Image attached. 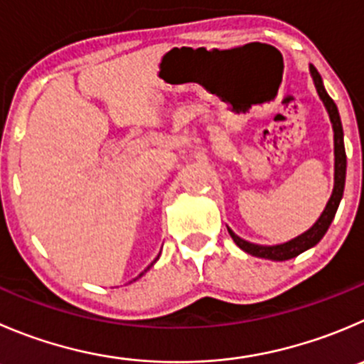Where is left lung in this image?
I'll list each match as a JSON object with an SVG mask.
<instances>
[{
    "instance_id": "left-lung-1",
    "label": "left lung",
    "mask_w": 364,
    "mask_h": 364,
    "mask_svg": "<svg viewBox=\"0 0 364 364\" xmlns=\"http://www.w3.org/2000/svg\"><path fill=\"white\" fill-rule=\"evenodd\" d=\"M309 73H311L313 83H315L316 92L318 97L322 100L323 107H326L327 114H329L331 124H333L334 132V186L333 193H331L329 200H327L326 208H323L322 215L318 217V220L304 231L302 235L295 236V238L288 240L284 243H277V245H259V243L247 242V240L240 238L231 228H228L229 235H231L232 242L243 250V252L250 254V256L256 257H264V259L272 261H287L291 257L299 256L304 250L315 247L320 240L323 238V235L329 229L331 222L334 220V215H336L338 206H340V200L343 197V188H345V174H347V154H345V146H343V128H341V119L340 112H338L336 103L329 97L326 87H323L322 76L318 74V70L313 65H309Z\"/></svg>"
}]
</instances>
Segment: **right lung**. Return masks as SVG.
<instances>
[{
  "label": "right lung",
  "mask_w": 364,
  "mask_h": 364,
  "mask_svg": "<svg viewBox=\"0 0 364 364\" xmlns=\"http://www.w3.org/2000/svg\"><path fill=\"white\" fill-rule=\"evenodd\" d=\"M158 257H160V254H158ZM158 257H156V259H158ZM156 259H154V261H153V263H151V264H149V267H147V268H146V270H144V272H142V274H140V276H139V277H142V276H144V274H146V272H147V270H149V268H151V267H153V264H154V263H156ZM139 277H135V279H133V281H136V279H139Z\"/></svg>",
  "instance_id": "obj_1"
}]
</instances>
